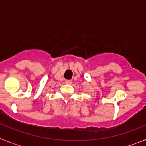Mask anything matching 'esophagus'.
Listing matches in <instances>:
<instances>
[{"mask_svg":"<svg viewBox=\"0 0 146 146\" xmlns=\"http://www.w3.org/2000/svg\"><path fill=\"white\" fill-rule=\"evenodd\" d=\"M72 81L71 80H66V84H72Z\"/></svg>","mask_w":146,"mask_h":146,"instance_id":"34e87169","label":"esophagus"}]
</instances>
